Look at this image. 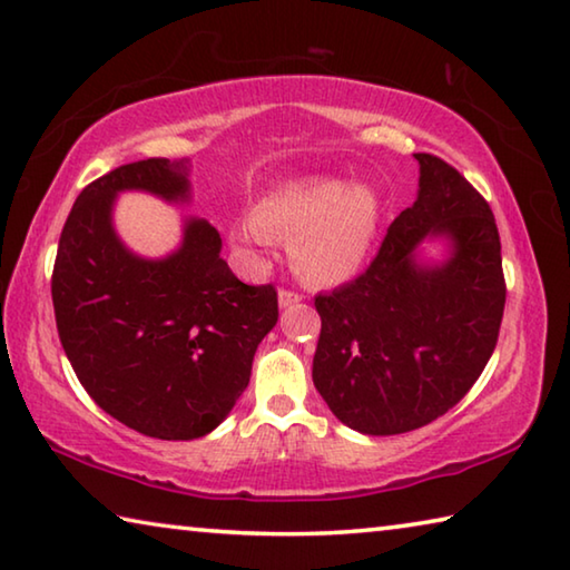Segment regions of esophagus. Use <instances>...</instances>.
<instances>
[{"instance_id":"1","label":"esophagus","mask_w":570,"mask_h":570,"mask_svg":"<svg viewBox=\"0 0 570 570\" xmlns=\"http://www.w3.org/2000/svg\"><path fill=\"white\" fill-rule=\"evenodd\" d=\"M298 302H302V294L288 292V288H282V292H278V306H282V308H288V306H294Z\"/></svg>"}]
</instances>
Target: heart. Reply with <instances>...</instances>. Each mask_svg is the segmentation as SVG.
<instances>
[{"instance_id":"1","label":"heart","mask_w":570,"mask_h":570,"mask_svg":"<svg viewBox=\"0 0 570 570\" xmlns=\"http://www.w3.org/2000/svg\"><path fill=\"white\" fill-rule=\"evenodd\" d=\"M380 196L364 183L314 178L274 190L250 218L230 228V244L256 254L268 240H286L298 278L334 286L360 272L380 226Z\"/></svg>"}]
</instances>
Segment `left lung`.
Here are the masks:
<instances>
[{"instance_id": "8db88e82", "label": "left lung", "mask_w": 570, "mask_h": 570, "mask_svg": "<svg viewBox=\"0 0 570 570\" xmlns=\"http://www.w3.org/2000/svg\"><path fill=\"white\" fill-rule=\"evenodd\" d=\"M417 200L392 220L362 276L314 298L322 316L312 380L334 417L362 435H400L465 397L495 350L503 258L485 198L430 153ZM424 239L449 248L424 263Z\"/></svg>"}]
</instances>
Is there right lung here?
<instances>
[{
  "mask_svg": "<svg viewBox=\"0 0 570 570\" xmlns=\"http://www.w3.org/2000/svg\"><path fill=\"white\" fill-rule=\"evenodd\" d=\"M190 163L148 158L92 180L67 216L52 272L62 350L98 407L140 435L196 440L216 430L248 387L256 346L278 320L276 288L238 282L218 230L183 220L163 258L122 244L115 198L190 200Z\"/></svg>",
  "mask_w": 570,
  "mask_h": 570,
  "instance_id": "right-lung-1",
  "label": "right lung"
}]
</instances>
